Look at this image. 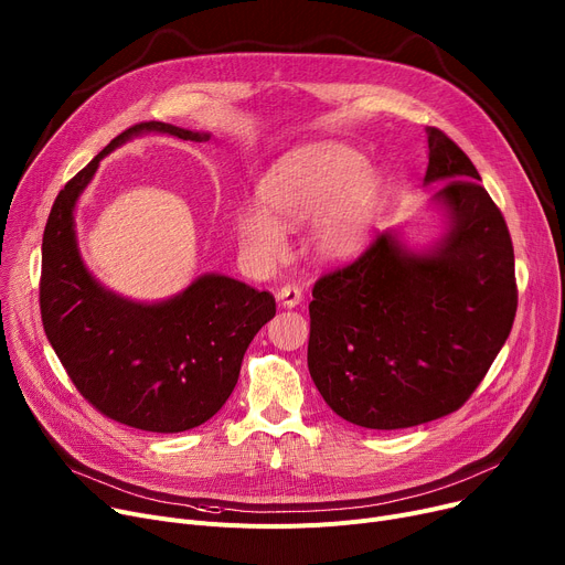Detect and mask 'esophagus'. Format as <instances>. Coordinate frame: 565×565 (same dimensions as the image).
I'll return each instance as SVG.
<instances>
[{"instance_id": "obj_1", "label": "esophagus", "mask_w": 565, "mask_h": 565, "mask_svg": "<svg viewBox=\"0 0 565 565\" xmlns=\"http://www.w3.org/2000/svg\"><path fill=\"white\" fill-rule=\"evenodd\" d=\"M277 300H279V305L281 307H286V309H292V307H298L300 302H302V290L298 288V286H284L279 292H277Z\"/></svg>"}]
</instances>
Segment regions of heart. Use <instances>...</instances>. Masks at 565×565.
Segmentation results:
<instances>
[{"instance_id": "obj_1", "label": "heart", "mask_w": 565, "mask_h": 565, "mask_svg": "<svg viewBox=\"0 0 565 565\" xmlns=\"http://www.w3.org/2000/svg\"><path fill=\"white\" fill-rule=\"evenodd\" d=\"M258 207L235 213L243 256L258 267L286 254L288 231L307 224L311 256L341 265L358 256L375 220L380 185L364 158L343 143H320L281 162L258 188Z\"/></svg>"}]
</instances>
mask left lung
I'll return each instance as SVG.
<instances>
[{"label":"left lung","mask_w":565,"mask_h":565,"mask_svg":"<svg viewBox=\"0 0 565 565\" xmlns=\"http://www.w3.org/2000/svg\"><path fill=\"white\" fill-rule=\"evenodd\" d=\"M424 185L441 233L412 247L382 233L324 275L309 305V373L341 419L398 430L462 407L507 343L515 309L509 226L460 148L428 128Z\"/></svg>","instance_id":"8db88e82"}]
</instances>
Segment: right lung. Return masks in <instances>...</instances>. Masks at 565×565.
Wrapping results in <instances>:
<instances>
[{
  "instance_id": "1",
  "label": "right lung",
  "mask_w": 565,
  "mask_h": 565,
  "mask_svg": "<svg viewBox=\"0 0 565 565\" xmlns=\"http://www.w3.org/2000/svg\"><path fill=\"white\" fill-rule=\"evenodd\" d=\"M148 132L211 139L171 124H137L71 178L43 233L41 318L68 377L105 417L148 433H183L222 409L252 339L277 307L267 290L217 273L167 300L137 302L105 288L84 265L77 199L107 153Z\"/></svg>"
}]
</instances>
